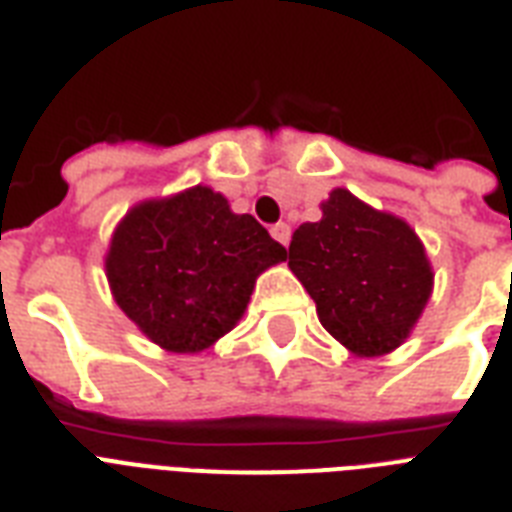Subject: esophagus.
<instances>
[{"instance_id":"34e87169","label":"esophagus","mask_w":512,"mask_h":512,"mask_svg":"<svg viewBox=\"0 0 512 512\" xmlns=\"http://www.w3.org/2000/svg\"><path fill=\"white\" fill-rule=\"evenodd\" d=\"M271 236H273V239H276V241H279L281 247H287V244H289V236H292V228H289L287 223H276V225H273V228H271Z\"/></svg>"}]
</instances>
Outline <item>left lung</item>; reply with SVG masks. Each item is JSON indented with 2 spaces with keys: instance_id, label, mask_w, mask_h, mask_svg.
<instances>
[{
  "instance_id": "8db88e82",
  "label": "left lung",
  "mask_w": 512,
  "mask_h": 512,
  "mask_svg": "<svg viewBox=\"0 0 512 512\" xmlns=\"http://www.w3.org/2000/svg\"><path fill=\"white\" fill-rule=\"evenodd\" d=\"M289 268L313 297L321 327L366 358L396 350L433 292L420 236L345 188L329 193L319 223L297 228Z\"/></svg>"
}]
</instances>
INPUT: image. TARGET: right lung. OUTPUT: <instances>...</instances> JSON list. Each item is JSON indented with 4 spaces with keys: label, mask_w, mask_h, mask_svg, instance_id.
<instances>
[{
    "label": "right lung",
    "mask_w": 512,
    "mask_h": 512,
    "mask_svg": "<svg viewBox=\"0 0 512 512\" xmlns=\"http://www.w3.org/2000/svg\"><path fill=\"white\" fill-rule=\"evenodd\" d=\"M287 249L223 193L193 185L140 201L116 225L106 276L116 305L170 353H199L236 327L257 276Z\"/></svg>",
    "instance_id": "add662e5"
}]
</instances>
